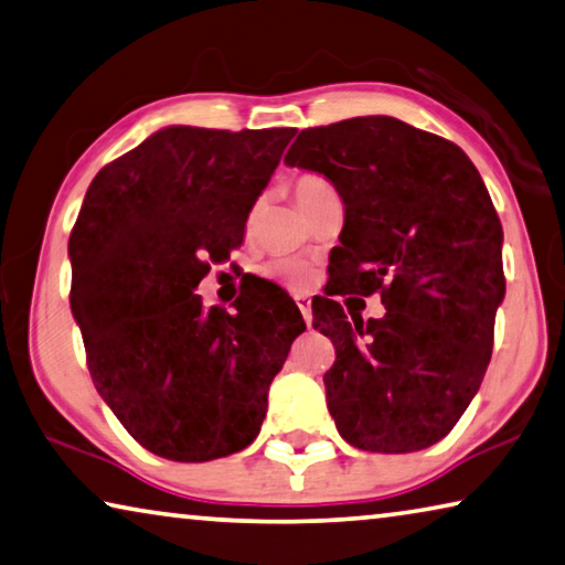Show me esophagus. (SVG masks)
<instances>
[{"instance_id":"esophagus-1","label":"esophagus","mask_w":565,"mask_h":565,"mask_svg":"<svg viewBox=\"0 0 565 565\" xmlns=\"http://www.w3.org/2000/svg\"><path fill=\"white\" fill-rule=\"evenodd\" d=\"M297 307H299V311H301L303 321H307V324L311 327V299L303 297V294H299V297H297Z\"/></svg>"}]
</instances>
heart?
<instances>
[{
    "label": "heart",
    "mask_w": 565,
    "mask_h": 565,
    "mask_svg": "<svg viewBox=\"0 0 565 565\" xmlns=\"http://www.w3.org/2000/svg\"><path fill=\"white\" fill-rule=\"evenodd\" d=\"M327 191H331L329 181L317 173H301L294 178L291 183V193L294 199H297L301 211L315 203L319 195ZM264 274L271 281L286 286V289H303V286L311 281V268L303 264L301 258H276V262H271L264 268Z\"/></svg>",
    "instance_id": "b5f03b06"
}]
</instances>
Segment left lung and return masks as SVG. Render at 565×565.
I'll return each instance as SVG.
<instances>
[{"label":"left lung","mask_w":565,"mask_h":565,"mask_svg":"<svg viewBox=\"0 0 565 565\" xmlns=\"http://www.w3.org/2000/svg\"><path fill=\"white\" fill-rule=\"evenodd\" d=\"M284 160L344 201L334 279L315 303V329L337 349L324 387L339 435L366 452L440 443L486 377L505 297L503 226L478 168L387 115L301 130ZM347 292H380L388 315L347 318Z\"/></svg>","instance_id":"left-lung-1"}]
</instances>
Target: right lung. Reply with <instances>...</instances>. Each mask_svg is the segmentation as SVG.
Segmentation results:
<instances>
[{
  "mask_svg": "<svg viewBox=\"0 0 565 565\" xmlns=\"http://www.w3.org/2000/svg\"><path fill=\"white\" fill-rule=\"evenodd\" d=\"M294 132L173 125L87 188L70 234V307L95 390L160 458L205 462L254 443L268 387L307 329L271 281L234 315L193 294L241 246Z\"/></svg>",
  "mask_w": 565,
  "mask_h": 565,
  "instance_id": "1",
  "label": "right lung"
}]
</instances>
